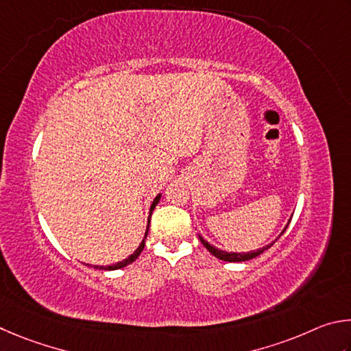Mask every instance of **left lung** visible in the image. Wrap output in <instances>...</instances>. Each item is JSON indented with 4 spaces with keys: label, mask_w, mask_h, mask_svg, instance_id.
Wrapping results in <instances>:
<instances>
[{
    "label": "left lung",
    "mask_w": 351,
    "mask_h": 351,
    "mask_svg": "<svg viewBox=\"0 0 351 351\" xmlns=\"http://www.w3.org/2000/svg\"><path fill=\"white\" fill-rule=\"evenodd\" d=\"M287 226H288V225H287ZM287 226H285V230H287ZM285 230L282 231V234H284ZM282 234H280V236H282ZM199 239H200V242L204 243V247H205L208 251H210V253H211L213 256H216L217 259L225 261V262H245V261L254 259V257L262 254L263 251L273 247V243H269V245H267V247H263V248H261V250L251 251V253H226V251H220V250H217L216 247H213V245L208 243L206 241H204V237L199 236Z\"/></svg>",
    "instance_id": "1"
}]
</instances>
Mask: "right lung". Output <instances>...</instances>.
<instances>
[{
    "instance_id": "1",
    "label": "right lung",
    "mask_w": 351,
    "mask_h": 351,
    "mask_svg": "<svg viewBox=\"0 0 351 351\" xmlns=\"http://www.w3.org/2000/svg\"><path fill=\"white\" fill-rule=\"evenodd\" d=\"M158 200H160V194L157 195L156 199H154V202H152V205H151V211H149V217H151V214H152V211H154V208H156V205L158 204ZM147 231H149V220H147V230H146V232H145V239L143 241H141V243H140V247L134 251V254H131L128 257V259H125V261H121V262H117L115 265H108V267H98V265H95V268H98V269H119V268H123V267H126V265H129V263H132L135 259H137V257L140 256V253L141 251H143V248H145V241H146V236H147Z\"/></svg>"
}]
</instances>
